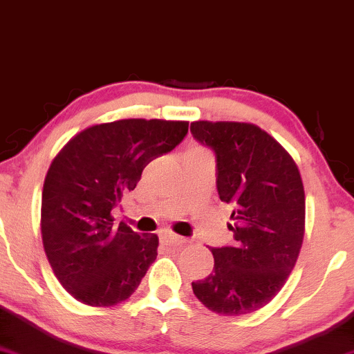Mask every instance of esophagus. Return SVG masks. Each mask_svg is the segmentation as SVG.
Instances as JSON below:
<instances>
[{
  "mask_svg": "<svg viewBox=\"0 0 354 354\" xmlns=\"http://www.w3.org/2000/svg\"><path fill=\"white\" fill-rule=\"evenodd\" d=\"M160 240L165 245H178V243H184L185 242V239H182V236L172 234V232H162Z\"/></svg>",
  "mask_w": 354,
  "mask_h": 354,
  "instance_id": "esophagus-1",
  "label": "esophagus"
}]
</instances>
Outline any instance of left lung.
<instances>
[{"instance_id":"obj_1","label":"left lung","mask_w":354,"mask_h":354,"mask_svg":"<svg viewBox=\"0 0 354 354\" xmlns=\"http://www.w3.org/2000/svg\"><path fill=\"white\" fill-rule=\"evenodd\" d=\"M215 156L220 201L232 205L234 243L212 248L214 273L192 281L207 308L239 317L265 306L288 278L305 230V190L297 164L253 124H190Z\"/></svg>"}]
</instances>
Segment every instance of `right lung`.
Returning <instances> with one entry per match:
<instances>
[{
	"label": "right lung",
	"mask_w": 354,
	"mask_h": 354,
	"mask_svg": "<svg viewBox=\"0 0 354 354\" xmlns=\"http://www.w3.org/2000/svg\"><path fill=\"white\" fill-rule=\"evenodd\" d=\"M189 122L122 119L87 127L53 160L43 187L41 234L59 283L89 306L127 300L157 257V235L114 223L111 210L149 162L176 149Z\"/></svg>",
	"instance_id": "add662e5"
}]
</instances>
